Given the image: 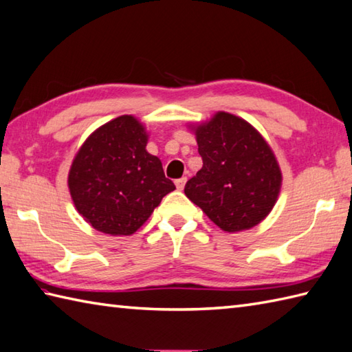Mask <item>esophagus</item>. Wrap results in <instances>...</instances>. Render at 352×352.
Masks as SVG:
<instances>
[{
  "label": "esophagus",
  "instance_id": "34e87169",
  "mask_svg": "<svg viewBox=\"0 0 352 352\" xmlns=\"http://www.w3.org/2000/svg\"><path fill=\"white\" fill-rule=\"evenodd\" d=\"M184 184H186V177H183V178H178V180H175V186H177V189H178V190H183Z\"/></svg>",
  "mask_w": 352,
  "mask_h": 352
}]
</instances>
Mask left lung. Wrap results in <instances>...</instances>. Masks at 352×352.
I'll return each instance as SVG.
<instances>
[{
	"instance_id": "1",
	"label": "left lung",
	"mask_w": 352,
	"mask_h": 352,
	"mask_svg": "<svg viewBox=\"0 0 352 352\" xmlns=\"http://www.w3.org/2000/svg\"><path fill=\"white\" fill-rule=\"evenodd\" d=\"M203 168L184 194L224 232L259 224L272 212L282 174L272 148L249 122L218 111L192 128Z\"/></svg>"
}]
</instances>
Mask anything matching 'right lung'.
Here are the masks:
<instances>
[{
    "mask_svg": "<svg viewBox=\"0 0 352 352\" xmlns=\"http://www.w3.org/2000/svg\"><path fill=\"white\" fill-rule=\"evenodd\" d=\"M146 143L143 123L120 116L96 129L79 148L68 172V189L74 208L96 230L133 235L175 189Z\"/></svg>",
    "mask_w": 352,
    "mask_h": 352,
    "instance_id": "1",
    "label": "right lung"
}]
</instances>
